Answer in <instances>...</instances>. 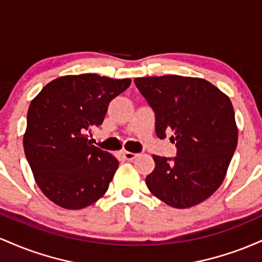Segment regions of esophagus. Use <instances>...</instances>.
Listing matches in <instances>:
<instances>
[{
	"mask_svg": "<svg viewBox=\"0 0 262 262\" xmlns=\"http://www.w3.org/2000/svg\"><path fill=\"white\" fill-rule=\"evenodd\" d=\"M122 155H123V158L128 161L134 160V159L138 156V154H134V152H130V151H123Z\"/></svg>",
	"mask_w": 262,
	"mask_h": 262,
	"instance_id": "obj_1",
	"label": "esophagus"
}]
</instances>
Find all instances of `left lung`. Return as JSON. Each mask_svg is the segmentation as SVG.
<instances>
[{"label":"left lung","instance_id":"obj_1","mask_svg":"<svg viewBox=\"0 0 262 262\" xmlns=\"http://www.w3.org/2000/svg\"><path fill=\"white\" fill-rule=\"evenodd\" d=\"M141 95L155 113L159 138L171 134L175 158L152 155L149 191L175 208H188L212 196L223 182L236 149L233 104L214 85L179 75L138 77Z\"/></svg>","mask_w":262,"mask_h":262}]
</instances>
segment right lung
<instances>
[{"label": "right lung", "instance_id": "1", "mask_svg": "<svg viewBox=\"0 0 262 262\" xmlns=\"http://www.w3.org/2000/svg\"><path fill=\"white\" fill-rule=\"evenodd\" d=\"M130 82L68 75L48 83L31 102L23 146L35 182L52 202L81 209L107 192L118 160L92 145L86 133L100 127L110 102Z\"/></svg>", "mask_w": 262, "mask_h": 262}]
</instances>
